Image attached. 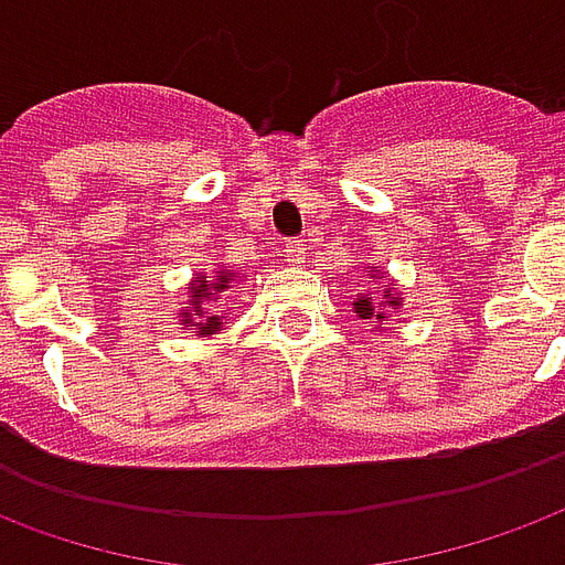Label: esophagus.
Returning a JSON list of instances; mask_svg holds the SVG:
<instances>
[{
  "instance_id": "obj_1",
  "label": "esophagus",
  "mask_w": 565,
  "mask_h": 565,
  "mask_svg": "<svg viewBox=\"0 0 565 565\" xmlns=\"http://www.w3.org/2000/svg\"><path fill=\"white\" fill-rule=\"evenodd\" d=\"M305 254H308V250H305L302 239H287V245H284V257H287L290 266H302Z\"/></svg>"
}]
</instances>
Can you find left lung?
<instances>
[{"label": "left lung", "mask_w": 565, "mask_h": 565, "mask_svg": "<svg viewBox=\"0 0 565 565\" xmlns=\"http://www.w3.org/2000/svg\"><path fill=\"white\" fill-rule=\"evenodd\" d=\"M388 299H392V294H388ZM353 305H356V315L362 317V320H371V317H374V320H383V308H374V305H371V299H365V296H362V299ZM388 305H398V299H392Z\"/></svg>", "instance_id": "obj_1"}]
</instances>
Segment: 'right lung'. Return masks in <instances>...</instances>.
I'll return each instance as SVG.
<instances>
[{
  "instance_id": "add662e5",
  "label": "right lung",
  "mask_w": 565,
  "mask_h": 565,
  "mask_svg": "<svg viewBox=\"0 0 565 565\" xmlns=\"http://www.w3.org/2000/svg\"><path fill=\"white\" fill-rule=\"evenodd\" d=\"M233 275H227V271H221L218 278H215V284H198V287H191L194 290V308H198V315H203V299H215V294H224L227 290V284ZM188 320H191V315H185ZM200 326V335H212V332H218L221 329V317H206V323H198Z\"/></svg>"
}]
</instances>
